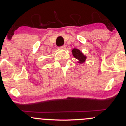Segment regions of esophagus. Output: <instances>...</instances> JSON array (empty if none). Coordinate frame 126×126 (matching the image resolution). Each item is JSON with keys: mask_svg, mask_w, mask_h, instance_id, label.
Wrapping results in <instances>:
<instances>
[{"mask_svg": "<svg viewBox=\"0 0 126 126\" xmlns=\"http://www.w3.org/2000/svg\"><path fill=\"white\" fill-rule=\"evenodd\" d=\"M60 49H64L66 48V46H61V47H60Z\"/></svg>", "mask_w": 126, "mask_h": 126, "instance_id": "34e87169", "label": "esophagus"}]
</instances>
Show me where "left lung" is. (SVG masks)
<instances>
[{
  "label": "left lung",
  "mask_w": 126,
  "mask_h": 126,
  "mask_svg": "<svg viewBox=\"0 0 126 126\" xmlns=\"http://www.w3.org/2000/svg\"><path fill=\"white\" fill-rule=\"evenodd\" d=\"M72 53L74 57L76 59L78 60V63H83L86 61L87 57L85 55H83V53H82L80 50H79L78 49L74 48V49H72Z\"/></svg>",
  "instance_id": "left-lung-1"
}]
</instances>
